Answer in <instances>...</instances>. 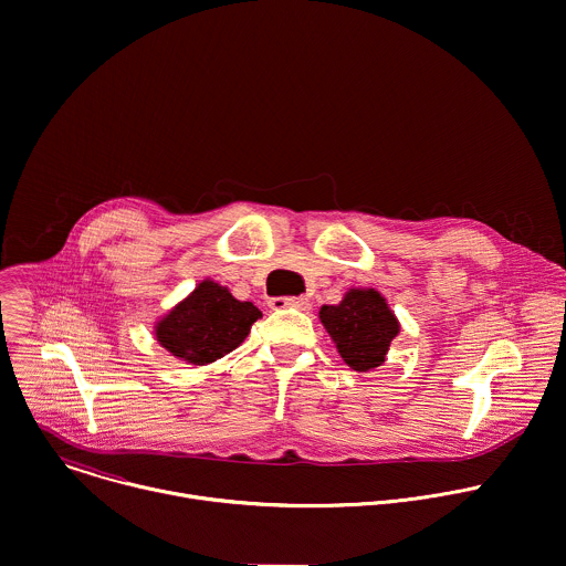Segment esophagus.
I'll list each match as a JSON object with an SVG mask.
<instances>
[{
    "label": "esophagus",
    "instance_id": "34e87169",
    "mask_svg": "<svg viewBox=\"0 0 566 566\" xmlns=\"http://www.w3.org/2000/svg\"><path fill=\"white\" fill-rule=\"evenodd\" d=\"M269 306L280 311V308H300L306 311L311 306V302L306 297H271Z\"/></svg>",
    "mask_w": 566,
    "mask_h": 566
}]
</instances>
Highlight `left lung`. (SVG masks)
Masks as SVG:
<instances>
[{"mask_svg": "<svg viewBox=\"0 0 566 566\" xmlns=\"http://www.w3.org/2000/svg\"><path fill=\"white\" fill-rule=\"evenodd\" d=\"M319 319L344 361L355 370L380 366L400 324L385 297L373 289H350L335 306H322Z\"/></svg>", "mask_w": 566, "mask_h": 566, "instance_id": "8db88e82", "label": "left lung"}]
</instances>
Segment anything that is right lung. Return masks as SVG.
<instances>
[{
	"label": "right lung",
	"mask_w": 566,
	"mask_h": 566,
	"mask_svg": "<svg viewBox=\"0 0 566 566\" xmlns=\"http://www.w3.org/2000/svg\"><path fill=\"white\" fill-rule=\"evenodd\" d=\"M260 317L258 306L240 302L229 289L205 280L157 324L155 335L175 357L200 366L238 348Z\"/></svg>",
	"instance_id": "add662e5"
}]
</instances>
